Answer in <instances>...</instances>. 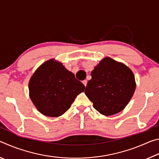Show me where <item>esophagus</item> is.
Here are the masks:
<instances>
[{
    "label": "esophagus",
    "instance_id": "esophagus-1",
    "mask_svg": "<svg viewBox=\"0 0 159 159\" xmlns=\"http://www.w3.org/2000/svg\"><path fill=\"white\" fill-rule=\"evenodd\" d=\"M83 85H84L85 87H86V85H87V83H88V81H87V80H83Z\"/></svg>",
    "mask_w": 159,
    "mask_h": 159
}]
</instances>
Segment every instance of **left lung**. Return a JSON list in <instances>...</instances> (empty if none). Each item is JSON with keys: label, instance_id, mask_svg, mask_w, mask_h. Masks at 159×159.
<instances>
[{"label": "left lung", "instance_id": "1", "mask_svg": "<svg viewBox=\"0 0 159 159\" xmlns=\"http://www.w3.org/2000/svg\"><path fill=\"white\" fill-rule=\"evenodd\" d=\"M85 94L100 114L111 116L121 111L135 90L130 68L110 57L104 58L92 72Z\"/></svg>", "mask_w": 159, "mask_h": 159}]
</instances>
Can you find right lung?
<instances>
[{"instance_id":"add662e5","label":"right lung","mask_w":159,"mask_h":159,"mask_svg":"<svg viewBox=\"0 0 159 159\" xmlns=\"http://www.w3.org/2000/svg\"><path fill=\"white\" fill-rule=\"evenodd\" d=\"M29 95L42 114L58 117L68 110L85 85L54 59L42 64L29 83Z\"/></svg>"}]
</instances>
